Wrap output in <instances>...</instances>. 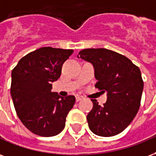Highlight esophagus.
Here are the masks:
<instances>
[{
    "mask_svg": "<svg viewBox=\"0 0 156 156\" xmlns=\"http://www.w3.org/2000/svg\"><path fill=\"white\" fill-rule=\"evenodd\" d=\"M82 99H83V96H80V95H76V101H80V100H82Z\"/></svg>",
    "mask_w": 156,
    "mask_h": 156,
    "instance_id": "34e87169",
    "label": "esophagus"
}]
</instances>
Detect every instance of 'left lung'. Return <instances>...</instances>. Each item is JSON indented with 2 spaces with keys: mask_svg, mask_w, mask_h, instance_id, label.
<instances>
[{
  "mask_svg": "<svg viewBox=\"0 0 156 156\" xmlns=\"http://www.w3.org/2000/svg\"><path fill=\"white\" fill-rule=\"evenodd\" d=\"M79 57L93 65L97 80L95 86L107 92L103 106L91 100L93 108L86 117L90 129L104 137L120 134L132 121L140 105L144 87L140 70L125 55L105 48L84 49Z\"/></svg>",
  "mask_w": 156,
  "mask_h": 156,
  "instance_id": "obj_1",
  "label": "left lung"
}]
</instances>
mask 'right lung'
Listing matches in <instances>:
<instances>
[{
    "instance_id": "obj_1",
    "label": "right lung",
    "mask_w": 156,
    "mask_h": 156,
    "mask_svg": "<svg viewBox=\"0 0 156 156\" xmlns=\"http://www.w3.org/2000/svg\"><path fill=\"white\" fill-rule=\"evenodd\" d=\"M73 50L41 47L20 59L11 72V95L17 116L37 136L50 137L63 130L74 95L61 97L51 92L52 82Z\"/></svg>"
}]
</instances>
